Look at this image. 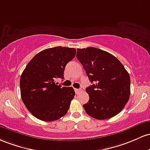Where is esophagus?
Segmentation results:
<instances>
[{"instance_id": "esophagus-1", "label": "esophagus", "mask_w": 150, "mask_h": 150, "mask_svg": "<svg viewBox=\"0 0 150 150\" xmlns=\"http://www.w3.org/2000/svg\"><path fill=\"white\" fill-rule=\"evenodd\" d=\"M74 91H75L76 93L78 94L79 93H80V92L81 91V88H80V89H79V88H75Z\"/></svg>"}]
</instances>
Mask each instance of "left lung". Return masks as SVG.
Segmentation results:
<instances>
[{
  "mask_svg": "<svg viewBox=\"0 0 150 150\" xmlns=\"http://www.w3.org/2000/svg\"><path fill=\"white\" fill-rule=\"evenodd\" d=\"M76 57L93 83L86 88L89 96L83 105L86 113L97 120L118 114L130 95V78L122 63L111 54L95 47L77 49Z\"/></svg>",
  "mask_w": 150,
  "mask_h": 150,
  "instance_id": "left-lung-1",
  "label": "left lung"
}]
</instances>
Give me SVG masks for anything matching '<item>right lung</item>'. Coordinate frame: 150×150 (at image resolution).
Returning <instances> with one entry per match:
<instances>
[{"mask_svg":"<svg viewBox=\"0 0 150 150\" xmlns=\"http://www.w3.org/2000/svg\"><path fill=\"white\" fill-rule=\"evenodd\" d=\"M74 48L56 47L44 50L30 60L20 81L22 100L35 117L57 120L69 108L75 96L72 87H62L55 79H64L65 67L75 57Z\"/></svg>","mask_w":150,"mask_h":150,"instance_id":"obj_1","label":"right lung"}]
</instances>
